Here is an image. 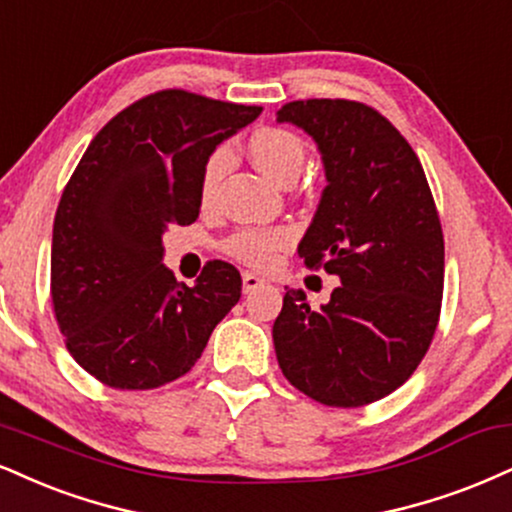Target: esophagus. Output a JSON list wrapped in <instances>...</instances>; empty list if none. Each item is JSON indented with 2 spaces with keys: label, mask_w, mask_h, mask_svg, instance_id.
I'll use <instances>...</instances> for the list:
<instances>
[{
  "label": "esophagus",
  "mask_w": 512,
  "mask_h": 512,
  "mask_svg": "<svg viewBox=\"0 0 512 512\" xmlns=\"http://www.w3.org/2000/svg\"><path fill=\"white\" fill-rule=\"evenodd\" d=\"M262 286H264V279H260V276L248 274V272L243 274V293H255L257 288H262Z\"/></svg>",
  "instance_id": "esophagus-1"
}]
</instances>
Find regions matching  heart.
Masks as SVG:
<instances>
[{
	"instance_id": "obj_1",
	"label": "heart",
	"mask_w": 512,
	"mask_h": 512,
	"mask_svg": "<svg viewBox=\"0 0 512 512\" xmlns=\"http://www.w3.org/2000/svg\"><path fill=\"white\" fill-rule=\"evenodd\" d=\"M248 150L255 164L276 183H293L303 171L307 159L303 138L279 126L257 128L250 135ZM226 166H229V150L226 147H217L214 152H209L200 174L202 202H209L217 193ZM291 243L293 231L286 229V226H274V229L245 226V229L233 231L229 238H224L221 250L236 262L248 264V267L269 269L279 257V252L286 250Z\"/></svg>"
}]
</instances>
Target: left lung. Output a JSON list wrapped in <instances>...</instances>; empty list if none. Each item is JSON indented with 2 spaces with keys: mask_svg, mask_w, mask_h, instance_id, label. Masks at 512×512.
Wrapping results in <instances>:
<instances>
[{
  "mask_svg": "<svg viewBox=\"0 0 512 512\" xmlns=\"http://www.w3.org/2000/svg\"><path fill=\"white\" fill-rule=\"evenodd\" d=\"M276 119L322 152L329 183L298 252L305 267L341 279L322 310L286 291L276 360L317 403L362 408L412 377L439 326L443 231L432 188L408 140L369 104L298 100Z\"/></svg>",
  "mask_w": 512,
  "mask_h": 512,
  "instance_id": "1",
  "label": "left lung"
}]
</instances>
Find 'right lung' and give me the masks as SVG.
I'll list each match as a JSON object with an SVG mask.
<instances>
[{
  "label": "right lung",
  "mask_w": 512,
  "mask_h": 512,
  "mask_svg": "<svg viewBox=\"0 0 512 512\" xmlns=\"http://www.w3.org/2000/svg\"><path fill=\"white\" fill-rule=\"evenodd\" d=\"M260 112L157 90L116 114L80 157L54 217L49 291L73 360L109 389L183 377L240 300L229 262H207L193 288L178 283L162 264V233L193 224L209 152Z\"/></svg>",
  "instance_id": "right-lung-1"
}]
</instances>
